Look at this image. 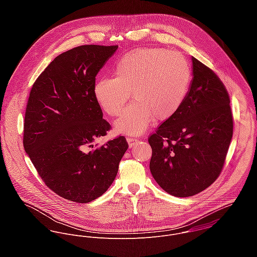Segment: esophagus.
<instances>
[{
  "label": "esophagus",
  "instance_id": "1",
  "mask_svg": "<svg viewBox=\"0 0 257 257\" xmlns=\"http://www.w3.org/2000/svg\"><path fill=\"white\" fill-rule=\"evenodd\" d=\"M126 142H127V144H128V147H133L139 143V140L134 139V138H127V139H126Z\"/></svg>",
  "mask_w": 257,
  "mask_h": 257
}]
</instances>
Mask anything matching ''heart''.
I'll use <instances>...</instances> for the list:
<instances>
[{
    "instance_id": "b5f03b06",
    "label": "heart",
    "mask_w": 257,
    "mask_h": 257,
    "mask_svg": "<svg viewBox=\"0 0 257 257\" xmlns=\"http://www.w3.org/2000/svg\"><path fill=\"white\" fill-rule=\"evenodd\" d=\"M112 77H100L93 88L98 104L108 114L120 113L130 100L135 102L115 121L119 134L139 136L153 118L164 121L181 108L191 72L188 62L177 52L165 48H138L119 57Z\"/></svg>"
}]
</instances>
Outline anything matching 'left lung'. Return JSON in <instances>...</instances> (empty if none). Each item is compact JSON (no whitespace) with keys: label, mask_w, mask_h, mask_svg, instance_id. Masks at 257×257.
I'll list each match as a JSON object with an SVG mask.
<instances>
[{"label":"left lung","mask_w":257,"mask_h":257,"mask_svg":"<svg viewBox=\"0 0 257 257\" xmlns=\"http://www.w3.org/2000/svg\"><path fill=\"white\" fill-rule=\"evenodd\" d=\"M191 59L193 78L181 108L148 139L152 177L165 192L182 198L204 191L219 177L233 125L220 78Z\"/></svg>","instance_id":"left-lung-1"}]
</instances>
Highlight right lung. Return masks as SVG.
Segmentation results:
<instances>
[{"instance_id": "obj_1", "label": "right lung", "mask_w": 257, "mask_h": 257, "mask_svg": "<svg viewBox=\"0 0 257 257\" xmlns=\"http://www.w3.org/2000/svg\"><path fill=\"white\" fill-rule=\"evenodd\" d=\"M117 48L91 44L61 53L38 76L30 94L25 150L45 185L76 203H89L109 189L128 147L123 137L92 145L110 128L93 88Z\"/></svg>"}]
</instances>
